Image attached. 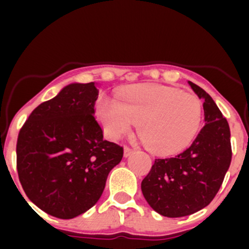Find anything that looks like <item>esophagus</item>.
I'll return each instance as SVG.
<instances>
[{"label":"esophagus","instance_id":"1","mask_svg":"<svg viewBox=\"0 0 249 249\" xmlns=\"http://www.w3.org/2000/svg\"><path fill=\"white\" fill-rule=\"evenodd\" d=\"M134 154V149H131V148L129 147H125L124 148V157L125 158H129L130 155Z\"/></svg>","mask_w":249,"mask_h":249}]
</instances>
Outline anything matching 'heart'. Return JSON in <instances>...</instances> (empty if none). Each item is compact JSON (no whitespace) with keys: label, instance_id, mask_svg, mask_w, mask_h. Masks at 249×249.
I'll use <instances>...</instances> for the list:
<instances>
[{"label":"heart","instance_id":"b5f03b06","mask_svg":"<svg viewBox=\"0 0 249 249\" xmlns=\"http://www.w3.org/2000/svg\"><path fill=\"white\" fill-rule=\"evenodd\" d=\"M96 115L105 135L119 140L137 124L140 137L155 154H171L187 147L199 132L203 107L199 97L177 88L136 84L102 100Z\"/></svg>","mask_w":249,"mask_h":249}]
</instances>
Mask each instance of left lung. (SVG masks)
I'll return each mask as SVG.
<instances>
[{
  "mask_svg": "<svg viewBox=\"0 0 249 249\" xmlns=\"http://www.w3.org/2000/svg\"><path fill=\"white\" fill-rule=\"evenodd\" d=\"M203 100L205 125L184 152L155 159L141 183L150 207L164 217L178 218L202 210L214 199L231 162L230 127L212 97L188 82Z\"/></svg>",
  "mask_w": 249,
  "mask_h": 249,
  "instance_id": "obj_1",
  "label": "left lung"
}]
</instances>
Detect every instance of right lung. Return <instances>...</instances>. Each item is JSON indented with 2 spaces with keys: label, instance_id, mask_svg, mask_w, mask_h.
<instances>
[{
  "label": "right lung",
  "instance_id": "right-lung-1",
  "mask_svg": "<svg viewBox=\"0 0 249 249\" xmlns=\"http://www.w3.org/2000/svg\"><path fill=\"white\" fill-rule=\"evenodd\" d=\"M97 97L94 82L66 85L32 110L18 136L22 189L53 217L72 219L91 208L123 158V148L104 140L95 120Z\"/></svg>",
  "mask_w": 249,
  "mask_h": 249
}]
</instances>
